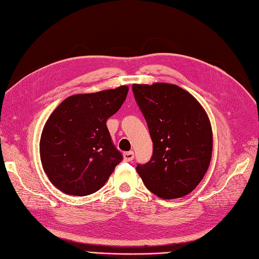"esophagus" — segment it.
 Instances as JSON below:
<instances>
[{"instance_id": "1", "label": "esophagus", "mask_w": 259, "mask_h": 259, "mask_svg": "<svg viewBox=\"0 0 259 259\" xmlns=\"http://www.w3.org/2000/svg\"><path fill=\"white\" fill-rule=\"evenodd\" d=\"M123 156H124V161H126V162H131V161L134 160V153L132 152V151L125 152L124 154H123Z\"/></svg>"}]
</instances>
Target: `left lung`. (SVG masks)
Wrapping results in <instances>:
<instances>
[{"label": "left lung", "instance_id": "obj_1", "mask_svg": "<svg viewBox=\"0 0 259 259\" xmlns=\"http://www.w3.org/2000/svg\"><path fill=\"white\" fill-rule=\"evenodd\" d=\"M133 93L149 126L153 155L136 171L145 187L166 200L192 192L212 155V128L204 108L173 83H134Z\"/></svg>", "mask_w": 259, "mask_h": 259}]
</instances>
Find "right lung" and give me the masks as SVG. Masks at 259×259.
<instances>
[{
    "instance_id": "obj_1",
    "label": "right lung",
    "mask_w": 259,
    "mask_h": 259,
    "mask_svg": "<svg viewBox=\"0 0 259 259\" xmlns=\"http://www.w3.org/2000/svg\"><path fill=\"white\" fill-rule=\"evenodd\" d=\"M127 86L66 98L49 116L40 139V159L50 182L69 196H89L103 186L123 156L107 119L122 106Z\"/></svg>"
}]
</instances>
